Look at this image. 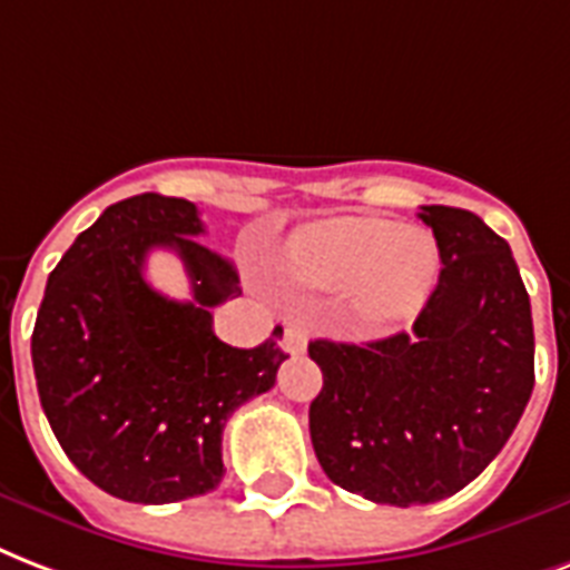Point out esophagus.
I'll list each match as a JSON object with an SVG mask.
<instances>
[{
  "label": "esophagus",
  "mask_w": 570,
  "mask_h": 570,
  "mask_svg": "<svg viewBox=\"0 0 570 570\" xmlns=\"http://www.w3.org/2000/svg\"><path fill=\"white\" fill-rule=\"evenodd\" d=\"M282 351L285 354H303L306 351V330L297 324H285V330H282Z\"/></svg>",
  "instance_id": "esophagus-1"
}]
</instances>
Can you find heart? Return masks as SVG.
<instances>
[{
    "mask_svg": "<svg viewBox=\"0 0 570 570\" xmlns=\"http://www.w3.org/2000/svg\"><path fill=\"white\" fill-rule=\"evenodd\" d=\"M297 279L326 291H351L374 315H399L425 297L440 271V249L422 228L351 216L317 225L288 253Z\"/></svg>",
    "mask_w": 570,
    "mask_h": 570,
    "instance_id": "obj_1",
    "label": "heart"
}]
</instances>
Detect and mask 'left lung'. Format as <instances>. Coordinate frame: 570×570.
I'll list each match as a JSON object with an SVG mask.
<instances>
[{
  "mask_svg": "<svg viewBox=\"0 0 570 570\" xmlns=\"http://www.w3.org/2000/svg\"><path fill=\"white\" fill-rule=\"evenodd\" d=\"M440 279L410 333L315 338L324 386L308 407L330 482L425 505L473 482L509 443L535 386L532 308L509 244L470 210L425 205Z\"/></svg>",
  "mask_w": 570,
  "mask_h": 570,
  "instance_id": "1",
  "label": "left lung"
}]
</instances>
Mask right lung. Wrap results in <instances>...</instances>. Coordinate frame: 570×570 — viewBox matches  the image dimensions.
<instances>
[{"mask_svg":"<svg viewBox=\"0 0 570 570\" xmlns=\"http://www.w3.org/2000/svg\"><path fill=\"white\" fill-rule=\"evenodd\" d=\"M202 232L193 202L142 193L106 207L47 279L32 333L41 407L73 466L118 500L216 491L225 422L288 360L276 338L249 351L216 338L210 308L240 294V279L198 244ZM151 248L185 262L193 301L147 285Z\"/></svg>","mask_w":570,"mask_h":570,"instance_id":"1","label":"right lung"}]
</instances>
